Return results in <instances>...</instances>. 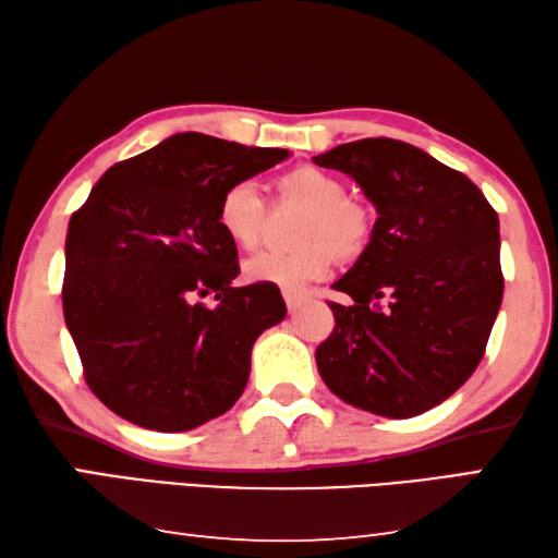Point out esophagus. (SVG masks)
<instances>
[{
  "mask_svg": "<svg viewBox=\"0 0 558 558\" xmlns=\"http://www.w3.org/2000/svg\"><path fill=\"white\" fill-rule=\"evenodd\" d=\"M286 305H288V312L290 314H298L302 307L307 305V298L305 295H295V292H286Z\"/></svg>",
  "mask_w": 558,
  "mask_h": 558,
  "instance_id": "esophagus-1",
  "label": "esophagus"
}]
</instances>
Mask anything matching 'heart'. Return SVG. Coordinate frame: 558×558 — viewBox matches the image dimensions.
Returning <instances> with one entry per match:
<instances>
[{
    "label": "heart",
    "instance_id": "b5f03b06",
    "mask_svg": "<svg viewBox=\"0 0 558 558\" xmlns=\"http://www.w3.org/2000/svg\"><path fill=\"white\" fill-rule=\"evenodd\" d=\"M278 197L305 207L295 227L300 246L248 258L244 272L251 282L300 292L327 276L333 256L351 260L366 251L373 234L371 215L359 202L349 199L343 180L329 170L317 166L292 168L278 180ZM217 225L234 246L244 251L258 246L266 225V202L253 182H234L221 192Z\"/></svg>",
    "mask_w": 558,
    "mask_h": 558
}]
</instances>
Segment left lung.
Instances as JSON below:
<instances>
[{"label": "left lung", "instance_id": "8db88e82", "mask_svg": "<svg viewBox=\"0 0 558 558\" xmlns=\"http://www.w3.org/2000/svg\"><path fill=\"white\" fill-rule=\"evenodd\" d=\"M356 180L378 211L366 251L333 282V331L319 343L327 388L353 408L404 420L473 376L502 302L500 221L473 182L395 138L312 158Z\"/></svg>", "mask_w": 558, "mask_h": 558}]
</instances>
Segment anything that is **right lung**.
Instances as JSON below:
<instances>
[{
  "instance_id": "add662e5",
  "label": "right lung",
  "mask_w": 558,
  "mask_h": 558,
  "mask_svg": "<svg viewBox=\"0 0 558 558\" xmlns=\"http://www.w3.org/2000/svg\"><path fill=\"white\" fill-rule=\"evenodd\" d=\"M288 156L185 131L111 166L70 217L65 324L87 385L119 417L187 432L241 398L253 343L288 310L278 288L231 286L236 246L217 205Z\"/></svg>"
}]
</instances>
